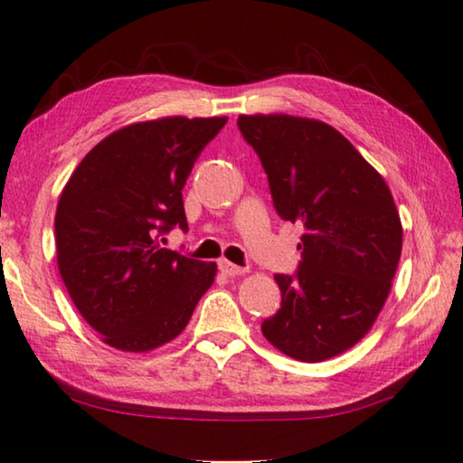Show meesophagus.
Returning <instances> with one entry per match:
<instances>
[{
  "label": "esophagus",
  "mask_w": 463,
  "mask_h": 463,
  "mask_svg": "<svg viewBox=\"0 0 463 463\" xmlns=\"http://www.w3.org/2000/svg\"><path fill=\"white\" fill-rule=\"evenodd\" d=\"M218 268H221V271L224 273V276H229V278L242 276V273H247L245 268H239V265H234L231 261H226V260H222L221 263H218Z\"/></svg>",
  "instance_id": "esophagus-1"
}]
</instances>
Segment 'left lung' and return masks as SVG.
Returning <instances> with one entry per match:
<instances>
[{
	"label": "left lung",
	"mask_w": 463,
	"mask_h": 463,
	"mask_svg": "<svg viewBox=\"0 0 463 463\" xmlns=\"http://www.w3.org/2000/svg\"><path fill=\"white\" fill-rule=\"evenodd\" d=\"M273 206L300 222L296 276L276 273L281 308L261 331L298 362H325L362 341L401 261L402 224L383 177L339 130L288 114L239 116Z\"/></svg>",
	"instance_id": "1"
}]
</instances>
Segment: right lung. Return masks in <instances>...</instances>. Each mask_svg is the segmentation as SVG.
<instances>
[{
	"instance_id": "1",
	"label": "right lung",
	"mask_w": 463,
	"mask_h": 463,
	"mask_svg": "<svg viewBox=\"0 0 463 463\" xmlns=\"http://www.w3.org/2000/svg\"><path fill=\"white\" fill-rule=\"evenodd\" d=\"M226 124L169 118L128 124L83 156L54 216L57 265L69 296L109 347L145 354L174 341L214 284L216 263L163 249L187 231L182 190Z\"/></svg>"
}]
</instances>
